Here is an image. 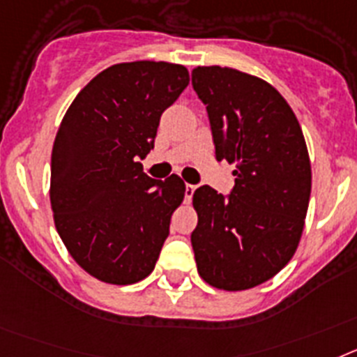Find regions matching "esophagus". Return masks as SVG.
Listing matches in <instances>:
<instances>
[{
    "label": "esophagus",
    "mask_w": 357,
    "mask_h": 357,
    "mask_svg": "<svg viewBox=\"0 0 357 357\" xmlns=\"http://www.w3.org/2000/svg\"><path fill=\"white\" fill-rule=\"evenodd\" d=\"M194 192H196V185H190V183H187V185H185V199L190 201L192 196H194Z\"/></svg>",
    "instance_id": "esophagus-1"
}]
</instances>
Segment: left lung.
I'll use <instances>...</instances> for the list:
<instances>
[{
	"label": "left lung",
	"instance_id": "left-lung-1",
	"mask_svg": "<svg viewBox=\"0 0 357 357\" xmlns=\"http://www.w3.org/2000/svg\"><path fill=\"white\" fill-rule=\"evenodd\" d=\"M192 86L208 111L215 158L235 165L228 196L203 185L192 197L197 271L217 289H250L298 248L311 197L307 145L286 98L266 80L197 66Z\"/></svg>",
	"mask_w": 357,
	"mask_h": 357
}]
</instances>
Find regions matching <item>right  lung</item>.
I'll use <instances>...</instances> for the list:
<instances>
[{"mask_svg": "<svg viewBox=\"0 0 357 357\" xmlns=\"http://www.w3.org/2000/svg\"><path fill=\"white\" fill-rule=\"evenodd\" d=\"M188 80L181 64H114L77 95L61 122L50 178L55 228L77 264L98 280L127 286L156 266L185 183L176 174L149 178L140 160Z\"/></svg>", "mask_w": 357, "mask_h": 357, "instance_id": "1", "label": "right lung"}]
</instances>
